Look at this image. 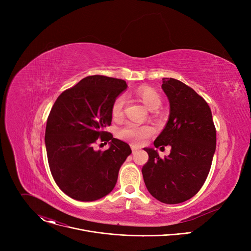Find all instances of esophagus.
<instances>
[{
  "instance_id": "34e87169",
  "label": "esophagus",
  "mask_w": 251,
  "mask_h": 251,
  "mask_svg": "<svg viewBox=\"0 0 251 251\" xmlns=\"http://www.w3.org/2000/svg\"><path fill=\"white\" fill-rule=\"evenodd\" d=\"M131 149H132V152H133V154H135V153H137L138 151H139V148H137L136 146H131Z\"/></svg>"
}]
</instances>
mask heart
<instances>
[{"label": "heart", "mask_w": 251, "mask_h": 251, "mask_svg": "<svg viewBox=\"0 0 251 251\" xmlns=\"http://www.w3.org/2000/svg\"><path fill=\"white\" fill-rule=\"evenodd\" d=\"M134 95L150 110H156L161 105V97L159 93L149 86H140L134 92ZM124 103L125 98L123 95H119L115 98L111 107L113 118L118 119L122 117ZM153 128L148 125H138L129 122L119 130L118 134L120 138L130 141L134 144H142L153 134Z\"/></svg>", "instance_id": "heart-1"}]
</instances>
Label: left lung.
I'll use <instances>...</instances> for the list:
<instances>
[{"label": "left lung", "mask_w": 251, "mask_h": 251, "mask_svg": "<svg viewBox=\"0 0 251 251\" xmlns=\"http://www.w3.org/2000/svg\"><path fill=\"white\" fill-rule=\"evenodd\" d=\"M162 88L170 102V116L154 145L172 149L161 159L153 148H144L149 160L142 174L155 199L175 204L193 198L204 184L216 151L217 131L208 104L193 88L167 77Z\"/></svg>", "instance_id": "8db88e82"}]
</instances>
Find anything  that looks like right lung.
Here are the masks:
<instances>
[{"mask_svg":"<svg viewBox=\"0 0 251 251\" xmlns=\"http://www.w3.org/2000/svg\"><path fill=\"white\" fill-rule=\"evenodd\" d=\"M126 88L123 79L91 75L64 90L54 102L45 142L53 180L68 197L92 201L114 189L119 169L132 151L104 129L111 125L113 101ZM98 137L110 140L111 148L95 151Z\"/></svg>","mask_w":251,"mask_h":251,"instance_id":"obj_1","label":"right lung"}]
</instances>
